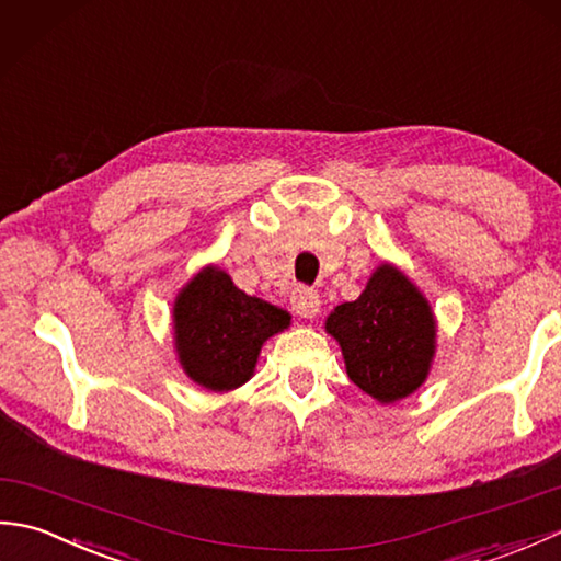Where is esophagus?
I'll list each match as a JSON object with an SVG mask.
<instances>
[{"instance_id": "esophagus-1", "label": "esophagus", "mask_w": 561, "mask_h": 561, "mask_svg": "<svg viewBox=\"0 0 561 561\" xmlns=\"http://www.w3.org/2000/svg\"><path fill=\"white\" fill-rule=\"evenodd\" d=\"M291 308H294L296 316L316 318L318 311H320V296H318V291L311 289V287H304V284H299V287L291 291Z\"/></svg>"}]
</instances>
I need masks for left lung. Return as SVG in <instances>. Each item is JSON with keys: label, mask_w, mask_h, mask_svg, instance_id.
<instances>
[{"label": "left lung", "mask_w": 561, "mask_h": 561, "mask_svg": "<svg viewBox=\"0 0 561 561\" xmlns=\"http://www.w3.org/2000/svg\"><path fill=\"white\" fill-rule=\"evenodd\" d=\"M347 374L378 402L408 398L424 383L434 356L432 308L402 272L380 265L356 301L330 313Z\"/></svg>", "instance_id": "1"}]
</instances>
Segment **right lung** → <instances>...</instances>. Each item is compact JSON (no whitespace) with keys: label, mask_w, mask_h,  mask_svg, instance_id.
<instances>
[{"label":"right lung","mask_w":561,"mask_h":561,"mask_svg":"<svg viewBox=\"0 0 561 561\" xmlns=\"http://www.w3.org/2000/svg\"><path fill=\"white\" fill-rule=\"evenodd\" d=\"M289 313L233 287L217 267L202 270L173 308L175 347L185 374L209 390H233L253 376L262 342L289 325Z\"/></svg>","instance_id":"add662e5"}]
</instances>
